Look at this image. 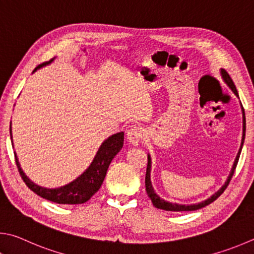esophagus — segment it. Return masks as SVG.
I'll return each instance as SVG.
<instances>
[{
    "label": "esophagus",
    "instance_id": "obj_1",
    "mask_svg": "<svg viewBox=\"0 0 254 254\" xmlns=\"http://www.w3.org/2000/svg\"><path fill=\"white\" fill-rule=\"evenodd\" d=\"M143 134H144V132H143L142 127H132L127 131V140L128 143H130V144L137 145V143H139L140 140L142 139Z\"/></svg>",
    "mask_w": 254,
    "mask_h": 254
}]
</instances>
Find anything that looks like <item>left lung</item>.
Listing matches in <instances>:
<instances>
[{"label": "left lung", "instance_id": "1", "mask_svg": "<svg viewBox=\"0 0 254 254\" xmlns=\"http://www.w3.org/2000/svg\"><path fill=\"white\" fill-rule=\"evenodd\" d=\"M221 74H222V77L224 82L227 83V84L229 85L230 89H231L234 94H236L237 96H239L238 94V91H237V87L236 85H234V83L232 81L231 77H230L229 73L225 71V70H221ZM242 113H243V135H242V142H241V147H240V150L238 152V155L236 158V161H234L233 163V167H232V170H231V173H230L229 178L227 180V182H225L224 186L220 189V190L214 193L213 195H212L211 197H209V199L201 202V203H196V204H191V205H182V204H177V203H170V202H167L164 201L162 199H160L159 195H156V193L154 192L153 188H152V184H151V180H150V171H151V158L150 155H147V167H146V174H145V190H146V193L147 195H149V197L152 201V203H153V205L155 207H158V209H161V210H165V211H173V212H181V211H195V210H199L201 209V207H204L206 205H209L210 203H212V202L215 201L218 197L222 194V193L224 192L225 189H227V187L229 186L230 181H231V179L233 177L234 174V171H236V168H237V164H238V161H239V158H240V153H241V150H242V145H243V142H244V136H246V114H244V109L242 107Z\"/></svg>", "mask_w": 254, "mask_h": 254}]
</instances>
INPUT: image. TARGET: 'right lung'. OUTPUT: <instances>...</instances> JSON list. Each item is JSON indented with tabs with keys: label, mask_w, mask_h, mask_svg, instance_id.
Listing matches in <instances>:
<instances>
[{
	"label": "right lung",
	"mask_w": 254,
	"mask_h": 254,
	"mask_svg": "<svg viewBox=\"0 0 254 254\" xmlns=\"http://www.w3.org/2000/svg\"><path fill=\"white\" fill-rule=\"evenodd\" d=\"M52 61L53 60H50L48 62H43L42 64L36 66L34 71L44 65H48V64ZM10 134L12 139L11 124ZM123 141V132H119L117 134H113L112 136L108 137V139L102 143V145L100 146L93 162H92L90 167L86 169V171L81 174L79 178L75 179L74 181H72L71 183L66 184V186L58 189L42 188L38 186V184L32 182L24 174V172L22 171L20 163H18L16 154L14 152L15 162L21 178L27 186V188L34 193H36L38 195H40L41 197L59 204H82L85 203L86 201H89L91 197L99 191V189L102 186V183L104 181L105 175H107L110 163H111L114 156L119 153L120 150L122 149Z\"/></svg>",
	"instance_id": "1"
}]
</instances>
